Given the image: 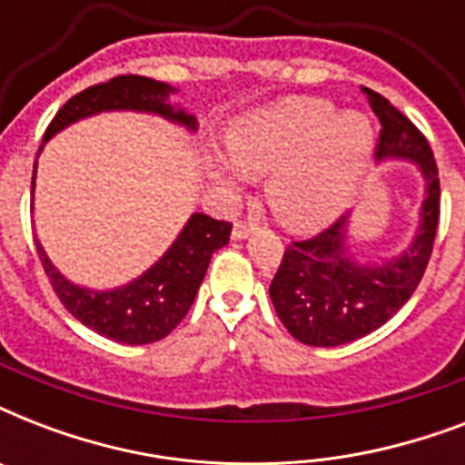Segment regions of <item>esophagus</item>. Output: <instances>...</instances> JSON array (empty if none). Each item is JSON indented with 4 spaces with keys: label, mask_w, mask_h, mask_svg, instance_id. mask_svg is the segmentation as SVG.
I'll use <instances>...</instances> for the list:
<instances>
[{
    "label": "esophagus",
    "mask_w": 465,
    "mask_h": 465,
    "mask_svg": "<svg viewBox=\"0 0 465 465\" xmlns=\"http://www.w3.org/2000/svg\"><path fill=\"white\" fill-rule=\"evenodd\" d=\"M251 232H253V224H248V222H236L232 233H233V239H246Z\"/></svg>",
    "instance_id": "esophagus-1"
}]
</instances>
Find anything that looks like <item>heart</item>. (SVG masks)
Returning <instances> with one entry per match:
<instances>
[{
  "label": "heart",
  "mask_w": 465,
  "mask_h": 465,
  "mask_svg": "<svg viewBox=\"0 0 465 465\" xmlns=\"http://www.w3.org/2000/svg\"><path fill=\"white\" fill-rule=\"evenodd\" d=\"M374 144L367 115L335 113L323 98L292 96L251 113L226 134L233 169L212 161L219 183L265 175L270 207L287 226L318 229L345 210Z\"/></svg>",
  "instance_id": "1"
}]
</instances>
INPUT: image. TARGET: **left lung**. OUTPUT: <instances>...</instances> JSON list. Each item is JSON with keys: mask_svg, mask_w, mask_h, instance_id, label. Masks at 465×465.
Instances as JSON below:
<instances>
[{"mask_svg": "<svg viewBox=\"0 0 465 465\" xmlns=\"http://www.w3.org/2000/svg\"><path fill=\"white\" fill-rule=\"evenodd\" d=\"M381 120L376 156L418 161L427 181L422 222L412 246L396 261L357 265L345 255V217L311 239L292 241L282 255L270 299L284 328L304 345L335 347L364 338L396 316L418 290L432 258L440 224V171L425 134L391 105L389 98L361 89Z\"/></svg>", "mask_w": 465, "mask_h": 465, "instance_id": "left-lung-1", "label": "left lung"}]
</instances>
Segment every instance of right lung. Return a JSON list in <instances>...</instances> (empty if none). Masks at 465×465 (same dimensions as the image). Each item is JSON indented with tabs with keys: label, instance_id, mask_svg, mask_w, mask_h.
Here are the masks:
<instances>
[{
	"label": "right lung",
	"instance_id": "add662e5",
	"mask_svg": "<svg viewBox=\"0 0 465 465\" xmlns=\"http://www.w3.org/2000/svg\"><path fill=\"white\" fill-rule=\"evenodd\" d=\"M171 91L173 89L168 84L140 74H120L113 76L111 82L94 84L62 105L53 123L47 125L43 142L50 140L69 123L101 111H149L195 127L193 115L173 111L166 104ZM33 178H35V166H33ZM229 236H232V222L212 219L207 214H193L181 236L154 268L127 287L113 292L74 287L53 268L43 246L35 243V248L54 294L76 321H82L86 328L96 331L104 338L127 345H149L166 338L185 318L207 272L212 253L226 246Z\"/></svg>",
	"mask_w": 465,
	"mask_h": 465
}]
</instances>
